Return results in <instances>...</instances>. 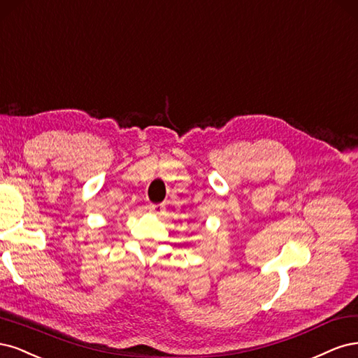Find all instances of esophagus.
Wrapping results in <instances>:
<instances>
[{"label": "esophagus", "mask_w": 358, "mask_h": 358, "mask_svg": "<svg viewBox=\"0 0 358 358\" xmlns=\"http://www.w3.org/2000/svg\"><path fill=\"white\" fill-rule=\"evenodd\" d=\"M148 210H150V213L155 214V215H162L165 213V206L162 203H153V205L148 206Z\"/></svg>", "instance_id": "esophagus-1"}]
</instances>
